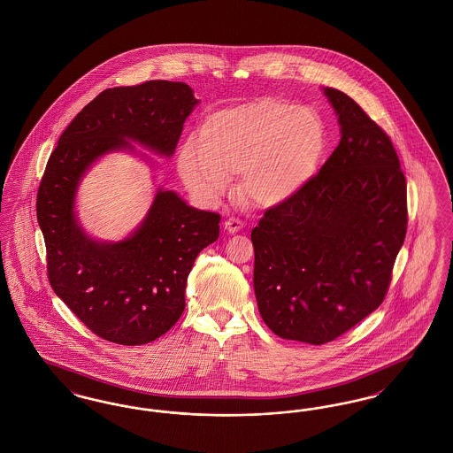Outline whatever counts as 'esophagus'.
Instances as JSON below:
<instances>
[{
	"label": "esophagus",
	"instance_id": "1",
	"mask_svg": "<svg viewBox=\"0 0 453 453\" xmlns=\"http://www.w3.org/2000/svg\"><path fill=\"white\" fill-rule=\"evenodd\" d=\"M242 226H244V222H242L239 217H229V219L224 220V229H226L227 233H231V234L241 231Z\"/></svg>",
	"mask_w": 453,
	"mask_h": 453
}]
</instances>
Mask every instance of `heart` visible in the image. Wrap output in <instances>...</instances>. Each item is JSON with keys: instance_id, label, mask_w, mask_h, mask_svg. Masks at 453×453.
I'll return each instance as SVG.
<instances>
[{"instance_id": "1", "label": "heart", "mask_w": 453, "mask_h": 453, "mask_svg": "<svg viewBox=\"0 0 453 453\" xmlns=\"http://www.w3.org/2000/svg\"><path fill=\"white\" fill-rule=\"evenodd\" d=\"M327 144L321 115L280 98L224 108L211 113L200 141L188 139L178 154L185 187L214 205L242 174V194L272 207L302 190L316 174Z\"/></svg>"}]
</instances>
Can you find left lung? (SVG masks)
I'll use <instances>...</instances> for the list:
<instances>
[{
  "label": "left lung",
  "mask_w": 453,
  "mask_h": 453,
  "mask_svg": "<svg viewBox=\"0 0 453 453\" xmlns=\"http://www.w3.org/2000/svg\"><path fill=\"white\" fill-rule=\"evenodd\" d=\"M342 141L288 200L251 231L255 296L280 338L323 345L388 296L408 229V190L386 130L346 93L324 88Z\"/></svg>",
  "instance_id": "8db88e82"
}]
</instances>
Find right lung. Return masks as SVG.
<instances>
[{"instance_id": "add662e5", "label": "right lung", "mask_w": 453, "mask_h": 453, "mask_svg": "<svg viewBox=\"0 0 453 453\" xmlns=\"http://www.w3.org/2000/svg\"><path fill=\"white\" fill-rule=\"evenodd\" d=\"M196 100L173 81L108 88L59 137L37 192V220L52 290L96 336L146 345L180 319L196 255L219 237L220 216L159 190L139 229L120 242H98L76 222L73 203L83 173L129 141L172 156Z\"/></svg>"}]
</instances>
